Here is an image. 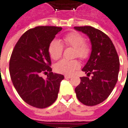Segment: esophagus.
<instances>
[{
	"mask_svg": "<svg viewBox=\"0 0 128 128\" xmlns=\"http://www.w3.org/2000/svg\"><path fill=\"white\" fill-rule=\"evenodd\" d=\"M71 77H72V76H70V75H65V76H64V78H70Z\"/></svg>",
	"mask_w": 128,
	"mask_h": 128,
	"instance_id": "1",
	"label": "esophagus"
}]
</instances>
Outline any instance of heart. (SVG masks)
<instances>
[{
	"mask_svg": "<svg viewBox=\"0 0 128 128\" xmlns=\"http://www.w3.org/2000/svg\"><path fill=\"white\" fill-rule=\"evenodd\" d=\"M64 42L67 46L74 48V56L81 60H86L91 53L89 44L85 42V38L81 34L76 32H71L64 36ZM48 52L50 57L54 60H58L63 52V45L60 41L54 39L50 42L48 46ZM80 67V63L77 60H60L55 66L57 72L64 74H71Z\"/></svg>",
	"mask_w": 128,
	"mask_h": 128,
	"instance_id": "b5f03b06",
	"label": "heart"
}]
</instances>
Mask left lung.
Returning a JSON list of instances; mask_svg holds the SVG:
<instances>
[{
  "label": "left lung",
  "instance_id": "1",
  "mask_svg": "<svg viewBox=\"0 0 128 128\" xmlns=\"http://www.w3.org/2000/svg\"><path fill=\"white\" fill-rule=\"evenodd\" d=\"M88 35L92 43L90 59L82 68L88 77H81L75 88L79 101L86 106H96L111 94L118 78L120 60L112 41L105 33L92 26H75ZM92 74L91 78L89 76Z\"/></svg>",
  "mask_w": 128,
  "mask_h": 128
}]
</instances>
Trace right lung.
I'll use <instances>...</instances> for the list:
<instances>
[{
	"label": "right lung",
	"mask_w": 128,
	"mask_h": 128,
	"mask_svg": "<svg viewBox=\"0 0 128 128\" xmlns=\"http://www.w3.org/2000/svg\"><path fill=\"white\" fill-rule=\"evenodd\" d=\"M62 29L50 26L29 29L19 38L11 54L9 71L13 85L21 98L33 107H48L58 97L64 77L52 72L48 46ZM42 74H47L46 79Z\"/></svg>",
	"instance_id": "obj_1"
}]
</instances>
